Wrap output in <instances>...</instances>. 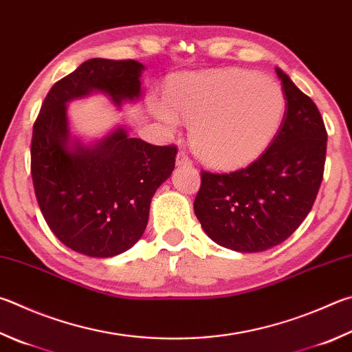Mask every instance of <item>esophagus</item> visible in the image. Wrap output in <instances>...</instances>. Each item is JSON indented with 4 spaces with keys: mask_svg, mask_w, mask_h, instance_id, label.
Returning a JSON list of instances; mask_svg holds the SVG:
<instances>
[{
    "mask_svg": "<svg viewBox=\"0 0 352 352\" xmlns=\"http://www.w3.org/2000/svg\"><path fill=\"white\" fill-rule=\"evenodd\" d=\"M177 164H178V166H190V164H192V162H190L189 157H188L186 154H184L183 151H180V152H178V154H177Z\"/></svg>",
    "mask_w": 352,
    "mask_h": 352,
    "instance_id": "obj_1",
    "label": "esophagus"
}]
</instances>
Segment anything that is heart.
I'll return each instance as SVG.
<instances>
[{"label":"heart","mask_w":352,"mask_h":352,"mask_svg":"<svg viewBox=\"0 0 352 352\" xmlns=\"http://www.w3.org/2000/svg\"><path fill=\"white\" fill-rule=\"evenodd\" d=\"M169 103L154 104L158 120L174 129L178 113L190 123V146L215 169L255 162L276 138L286 111L277 81L243 69L183 76L169 89Z\"/></svg>","instance_id":"1"}]
</instances>
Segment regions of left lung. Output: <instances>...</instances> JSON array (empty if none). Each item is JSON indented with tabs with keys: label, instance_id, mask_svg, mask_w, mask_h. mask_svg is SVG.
<instances>
[{
	"label": "left lung",
	"instance_id": "obj_1",
	"mask_svg": "<svg viewBox=\"0 0 352 352\" xmlns=\"http://www.w3.org/2000/svg\"><path fill=\"white\" fill-rule=\"evenodd\" d=\"M286 98L278 133L246 168L201 170L194 210L210 239L239 252H261L285 241L312 209L323 180L327 127L317 106L282 69Z\"/></svg>",
	"mask_w": 352,
	"mask_h": 352
}]
</instances>
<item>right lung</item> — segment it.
<instances>
[{
    "label": "right lung",
    "instance_id": "add662e5",
    "mask_svg": "<svg viewBox=\"0 0 352 352\" xmlns=\"http://www.w3.org/2000/svg\"><path fill=\"white\" fill-rule=\"evenodd\" d=\"M144 66L135 60L92 58L56 81L34 123L32 182L44 220L67 248L113 257L142 237L152 195L175 168L177 146H154L121 129L94 148L69 149L66 103L92 91L115 104L142 92Z\"/></svg>",
    "mask_w": 352,
    "mask_h": 352
}]
</instances>
